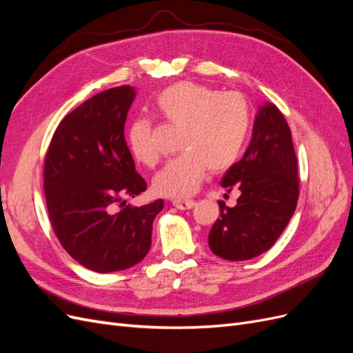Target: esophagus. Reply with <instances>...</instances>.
<instances>
[{
	"label": "esophagus",
	"instance_id": "esophagus-1",
	"mask_svg": "<svg viewBox=\"0 0 353 353\" xmlns=\"http://www.w3.org/2000/svg\"><path fill=\"white\" fill-rule=\"evenodd\" d=\"M172 203H174L175 208H178L181 210L191 209V208H194V205H196V201L193 199H175Z\"/></svg>",
	"mask_w": 353,
	"mask_h": 353
}]
</instances>
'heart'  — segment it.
<instances>
[{
  "label": "heart",
  "mask_w": 353,
  "mask_h": 353,
  "mask_svg": "<svg viewBox=\"0 0 353 353\" xmlns=\"http://www.w3.org/2000/svg\"><path fill=\"white\" fill-rule=\"evenodd\" d=\"M157 109L178 130L183 154L160 170L153 181L157 194L187 197L213 174L230 169L241 157L252 130V108L237 91L222 92L194 82H179L159 94ZM128 143L138 162L152 168L159 162L152 122L138 117L128 132Z\"/></svg>",
  "instance_id": "1"
}]
</instances>
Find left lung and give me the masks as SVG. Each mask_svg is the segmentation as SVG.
<instances>
[{
  "label": "left lung",
  "mask_w": 353,
  "mask_h": 353,
  "mask_svg": "<svg viewBox=\"0 0 353 353\" xmlns=\"http://www.w3.org/2000/svg\"><path fill=\"white\" fill-rule=\"evenodd\" d=\"M221 185L237 190L234 208L219 203L209 248L227 261H248L270 250L287 227L299 199L297 157L285 117L265 103L254 117L250 144ZM227 197V194H225Z\"/></svg>",
  "instance_id": "1"
}]
</instances>
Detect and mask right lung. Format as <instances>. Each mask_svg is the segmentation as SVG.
I'll return each instance as SVG.
<instances>
[{
    "instance_id": "right-lung-1",
    "label": "right lung",
    "mask_w": 353,
    "mask_h": 353,
    "mask_svg": "<svg viewBox=\"0 0 353 353\" xmlns=\"http://www.w3.org/2000/svg\"><path fill=\"white\" fill-rule=\"evenodd\" d=\"M135 90L122 85L88 99L63 117L44 163L48 218L72 258L95 272H114L141 262L163 200L126 205L147 184L125 141L126 114Z\"/></svg>"
}]
</instances>
